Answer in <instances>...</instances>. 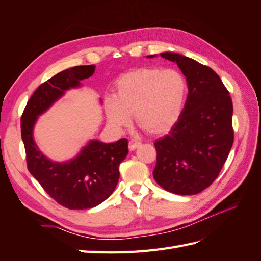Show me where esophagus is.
I'll list each match as a JSON object with an SVG mask.
<instances>
[{
  "label": "esophagus",
  "instance_id": "1",
  "mask_svg": "<svg viewBox=\"0 0 261 261\" xmlns=\"http://www.w3.org/2000/svg\"><path fill=\"white\" fill-rule=\"evenodd\" d=\"M139 146H140V141L135 140V139H132V140H129V143H128V148H129L130 151H133V150H135V149H136V148H138Z\"/></svg>",
  "mask_w": 261,
  "mask_h": 261
}]
</instances>
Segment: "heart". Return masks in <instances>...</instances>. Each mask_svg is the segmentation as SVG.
I'll list each match as a JSON object with an SVG mask.
<instances>
[{"instance_id":"obj_1","label":"heart","mask_w":261,"mask_h":261,"mask_svg":"<svg viewBox=\"0 0 261 261\" xmlns=\"http://www.w3.org/2000/svg\"><path fill=\"white\" fill-rule=\"evenodd\" d=\"M186 96V78L177 69L140 67L117 78L113 97L106 98L103 108L114 129L127 127L134 114L141 128L160 135L178 120Z\"/></svg>"}]
</instances>
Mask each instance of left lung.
<instances>
[{"label": "left lung", "mask_w": 261, "mask_h": 261, "mask_svg": "<svg viewBox=\"0 0 261 261\" xmlns=\"http://www.w3.org/2000/svg\"><path fill=\"white\" fill-rule=\"evenodd\" d=\"M160 55L175 62L185 75L188 96L177 122L154 143L153 177L170 193L195 195L215 181L230 153L234 141L232 99L210 67L177 53Z\"/></svg>", "instance_id": "obj_1"}]
</instances>
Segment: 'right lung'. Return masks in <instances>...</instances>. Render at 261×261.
<instances>
[{"label": "right lung", "mask_w": 261, "mask_h": 261, "mask_svg": "<svg viewBox=\"0 0 261 261\" xmlns=\"http://www.w3.org/2000/svg\"><path fill=\"white\" fill-rule=\"evenodd\" d=\"M94 65L75 66L54 75L41 84L28 100L20 118L21 138L29 172L61 206L72 210L96 207L115 189L120 163L128 153V141L122 138L111 144L91 140L76 158L67 162H53L37 147L34 125L37 117L70 88L94 73Z\"/></svg>", "instance_id": "obj_1"}]
</instances>
